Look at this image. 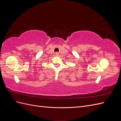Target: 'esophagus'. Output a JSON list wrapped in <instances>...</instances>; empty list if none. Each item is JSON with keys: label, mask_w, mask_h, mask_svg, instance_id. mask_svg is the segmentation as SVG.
<instances>
[{"label": "esophagus", "mask_w": 121, "mask_h": 121, "mask_svg": "<svg viewBox=\"0 0 121 121\" xmlns=\"http://www.w3.org/2000/svg\"><path fill=\"white\" fill-rule=\"evenodd\" d=\"M56 56H58V52H56Z\"/></svg>", "instance_id": "34e87169"}]
</instances>
